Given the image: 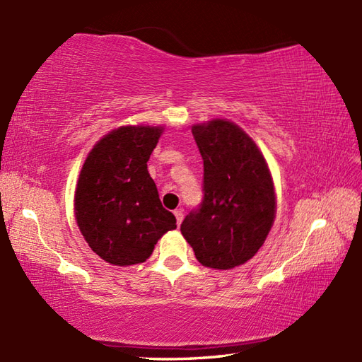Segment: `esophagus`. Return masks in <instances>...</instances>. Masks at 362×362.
<instances>
[{
  "mask_svg": "<svg viewBox=\"0 0 362 362\" xmlns=\"http://www.w3.org/2000/svg\"><path fill=\"white\" fill-rule=\"evenodd\" d=\"M174 216H175V219H177V226H180V222H182V219H183V211H182V210H175V211H174Z\"/></svg>",
  "mask_w": 362,
  "mask_h": 362,
  "instance_id": "obj_1",
  "label": "esophagus"
}]
</instances>
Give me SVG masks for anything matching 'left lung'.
I'll return each mask as SVG.
<instances>
[{
  "label": "left lung",
  "instance_id": "obj_1",
  "mask_svg": "<svg viewBox=\"0 0 362 362\" xmlns=\"http://www.w3.org/2000/svg\"><path fill=\"white\" fill-rule=\"evenodd\" d=\"M191 132L204 160V199L180 232L199 263L226 271L249 261L271 232L272 175L255 141L235 122L211 119Z\"/></svg>",
  "mask_w": 362,
  "mask_h": 362
}]
</instances>
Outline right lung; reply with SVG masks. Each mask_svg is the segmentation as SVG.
Segmentation results:
<instances>
[{
	"label": "right lung",
	"instance_id": "obj_1",
	"mask_svg": "<svg viewBox=\"0 0 362 362\" xmlns=\"http://www.w3.org/2000/svg\"><path fill=\"white\" fill-rule=\"evenodd\" d=\"M161 132V126L115 129L93 146L81 169L76 221L91 250L113 266L143 263L177 227L148 171Z\"/></svg>",
	"mask_w": 362,
	"mask_h": 362
}]
</instances>
